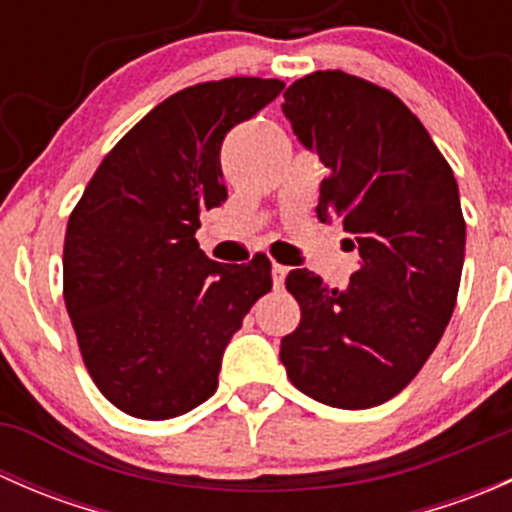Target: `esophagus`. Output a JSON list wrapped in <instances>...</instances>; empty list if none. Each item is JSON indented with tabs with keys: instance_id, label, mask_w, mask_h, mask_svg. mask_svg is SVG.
Segmentation results:
<instances>
[{
	"instance_id": "34e87169",
	"label": "esophagus",
	"mask_w": 512,
	"mask_h": 512,
	"mask_svg": "<svg viewBox=\"0 0 512 512\" xmlns=\"http://www.w3.org/2000/svg\"><path fill=\"white\" fill-rule=\"evenodd\" d=\"M287 272H289V267H285V265H272V285H275L277 289H280L282 285H285V277H287Z\"/></svg>"
}]
</instances>
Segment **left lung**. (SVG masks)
I'll use <instances>...</instances> for the list:
<instances>
[{
  "label": "left lung",
  "instance_id": "8db88e82",
  "mask_svg": "<svg viewBox=\"0 0 512 512\" xmlns=\"http://www.w3.org/2000/svg\"><path fill=\"white\" fill-rule=\"evenodd\" d=\"M282 111L329 168L317 218L352 232L361 267L347 289L289 272L302 319L280 359L314 401L371 409L409 386L456 307L466 255L458 183L409 106L359 76L314 71L289 86Z\"/></svg>",
  "mask_w": 512,
  "mask_h": 512
}]
</instances>
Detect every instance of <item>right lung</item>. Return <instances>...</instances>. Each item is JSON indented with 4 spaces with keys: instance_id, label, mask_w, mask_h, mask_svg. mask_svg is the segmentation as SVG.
Masks as SVG:
<instances>
[{
    "instance_id": "add662e5",
    "label": "right lung",
    "mask_w": 512,
    "mask_h": 512,
    "mask_svg": "<svg viewBox=\"0 0 512 512\" xmlns=\"http://www.w3.org/2000/svg\"><path fill=\"white\" fill-rule=\"evenodd\" d=\"M282 89L235 76L168 96L101 160L71 213L66 312L91 379L123 414L165 421L208 401L227 342L272 289L265 255L220 265L195 230L227 200V131Z\"/></svg>"
}]
</instances>
